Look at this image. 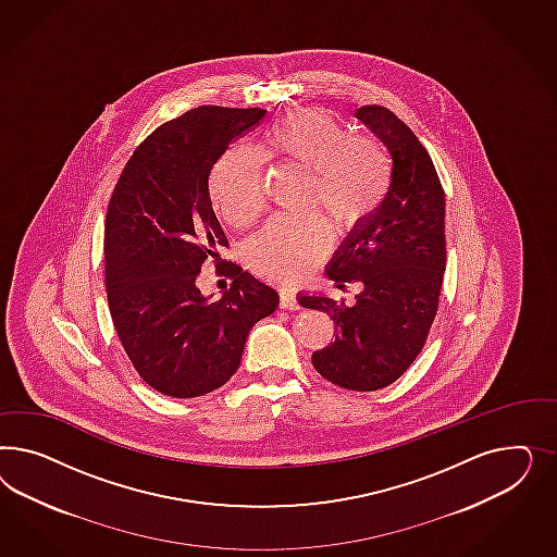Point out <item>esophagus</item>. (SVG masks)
<instances>
[{
	"instance_id": "1",
	"label": "esophagus",
	"mask_w": 557,
	"mask_h": 557,
	"mask_svg": "<svg viewBox=\"0 0 557 557\" xmlns=\"http://www.w3.org/2000/svg\"><path fill=\"white\" fill-rule=\"evenodd\" d=\"M280 308H284V310H298L300 308L294 289H287V287L280 289Z\"/></svg>"
}]
</instances>
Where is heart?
Here are the masks:
<instances>
[{"instance_id": "1", "label": "heart", "mask_w": 557, "mask_h": 557, "mask_svg": "<svg viewBox=\"0 0 557 557\" xmlns=\"http://www.w3.org/2000/svg\"><path fill=\"white\" fill-rule=\"evenodd\" d=\"M261 152L308 169L304 206L322 210L338 235L368 222L388 196L392 165L382 143L351 135L324 110L306 108L275 120ZM212 196L236 226L253 222L263 208V157L245 145L231 147L212 173ZM322 247L321 214L275 216L249 238L247 257L261 275L292 280L317 261Z\"/></svg>"}]
</instances>
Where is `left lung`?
I'll return each mask as SVG.
<instances>
[{"label":"left lung","instance_id":"1","mask_svg":"<svg viewBox=\"0 0 557 557\" xmlns=\"http://www.w3.org/2000/svg\"><path fill=\"white\" fill-rule=\"evenodd\" d=\"M392 154L388 196L377 212L341 245L326 275L345 289L359 284L354 304L300 294L304 308L337 324L329 347L312 354L314 370L341 388H386L419 357L437 317L445 273V194L421 140L392 110L361 106Z\"/></svg>","mask_w":557,"mask_h":557}]
</instances>
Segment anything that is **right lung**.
Instances as JSON below:
<instances>
[{
	"mask_svg": "<svg viewBox=\"0 0 557 557\" xmlns=\"http://www.w3.org/2000/svg\"><path fill=\"white\" fill-rule=\"evenodd\" d=\"M261 108L200 106L147 136L120 173L106 214L108 306L133 368L152 389L196 398L224 386L240 366L255 322L277 308V292L224 261L234 284L206 299L195 284L202 261L219 264L220 226L210 173Z\"/></svg>",
	"mask_w": 557,
	"mask_h": 557,
	"instance_id": "right-lung-1",
	"label": "right lung"
}]
</instances>
